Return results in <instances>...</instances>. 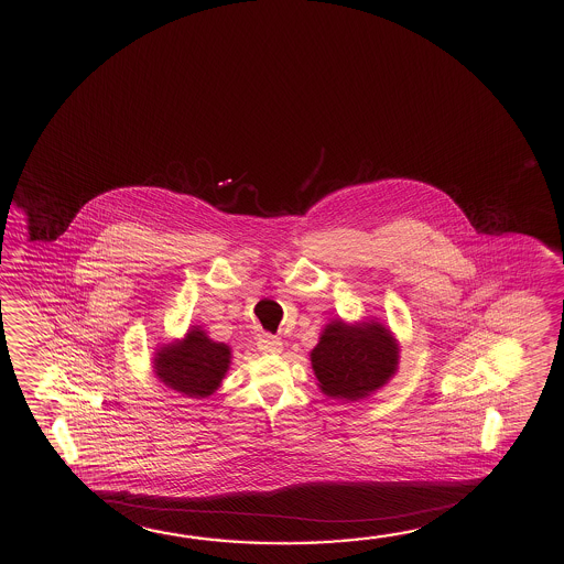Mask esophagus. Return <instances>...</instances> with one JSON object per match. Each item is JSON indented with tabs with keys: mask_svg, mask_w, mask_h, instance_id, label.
<instances>
[{
	"mask_svg": "<svg viewBox=\"0 0 564 564\" xmlns=\"http://www.w3.org/2000/svg\"><path fill=\"white\" fill-rule=\"evenodd\" d=\"M257 349L261 354H281L283 351V341L275 337V335L264 334L257 339Z\"/></svg>",
	"mask_w": 564,
	"mask_h": 564,
	"instance_id": "1",
	"label": "esophagus"
}]
</instances>
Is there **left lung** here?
<instances>
[{"label": "left lung", "mask_w": 564, "mask_h": 564, "mask_svg": "<svg viewBox=\"0 0 564 564\" xmlns=\"http://www.w3.org/2000/svg\"><path fill=\"white\" fill-rule=\"evenodd\" d=\"M311 368L319 390L344 402H359L381 390L400 366V341L373 319L347 323L335 317L311 349Z\"/></svg>", "instance_id": "1"}]
</instances>
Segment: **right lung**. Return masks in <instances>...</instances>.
<instances>
[{
  "label": "right lung",
  "mask_w": 564,
  "mask_h": 564,
  "mask_svg": "<svg viewBox=\"0 0 564 564\" xmlns=\"http://www.w3.org/2000/svg\"><path fill=\"white\" fill-rule=\"evenodd\" d=\"M230 357L229 345L213 341L200 325H193L183 339L156 347L152 371L169 390L200 400L219 390L229 371Z\"/></svg>",
  "instance_id": "right-lung-1"
}]
</instances>
